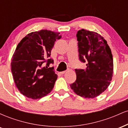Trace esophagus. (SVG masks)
<instances>
[{
  "instance_id": "1",
  "label": "esophagus",
  "mask_w": 128,
  "mask_h": 128,
  "mask_svg": "<svg viewBox=\"0 0 128 128\" xmlns=\"http://www.w3.org/2000/svg\"><path fill=\"white\" fill-rule=\"evenodd\" d=\"M66 70H65V71H63V72H60V73H61V74H64V73H65L66 72Z\"/></svg>"
}]
</instances>
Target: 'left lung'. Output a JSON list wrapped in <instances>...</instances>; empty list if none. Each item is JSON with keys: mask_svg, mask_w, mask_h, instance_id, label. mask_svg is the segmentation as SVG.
Masks as SVG:
<instances>
[{"mask_svg": "<svg viewBox=\"0 0 128 128\" xmlns=\"http://www.w3.org/2000/svg\"><path fill=\"white\" fill-rule=\"evenodd\" d=\"M79 60L86 62L85 69H75L76 79L70 87L76 94L94 98L110 86L113 73V60L109 46L98 33L81 29L76 34Z\"/></svg>", "mask_w": 128, "mask_h": 128, "instance_id": "left-lung-1", "label": "left lung"}]
</instances>
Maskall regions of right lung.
Wrapping results in <instances>:
<instances>
[{"label": "right lung", "mask_w": 128, "mask_h": 128, "mask_svg": "<svg viewBox=\"0 0 128 128\" xmlns=\"http://www.w3.org/2000/svg\"><path fill=\"white\" fill-rule=\"evenodd\" d=\"M58 32L41 30L31 32L20 41L12 58L11 72L16 86L28 98L36 99L46 96L54 88L58 75L50 58Z\"/></svg>", "instance_id": "1"}]
</instances>
